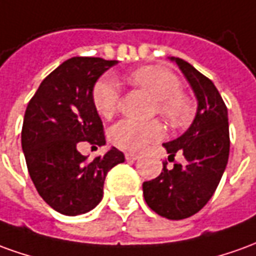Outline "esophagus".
Masks as SVG:
<instances>
[{
    "instance_id": "esophagus-1",
    "label": "esophagus",
    "mask_w": 256,
    "mask_h": 256,
    "mask_svg": "<svg viewBox=\"0 0 256 256\" xmlns=\"http://www.w3.org/2000/svg\"><path fill=\"white\" fill-rule=\"evenodd\" d=\"M124 158L128 159V160H136V159L138 158V154L126 152V154H124Z\"/></svg>"
}]
</instances>
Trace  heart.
Masks as SVG:
<instances>
[{"instance_id": "obj_1", "label": "heart", "mask_w": 256, "mask_h": 256, "mask_svg": "<svg viewBox=\"0 0 256 256\" xmlns=\"http://www.w3.org/2000/svg\"><path fill=\"white\" fill-rule=\"evenodd\" d=\"M134 84L146 88L156 98V110L173 124H182L190 116L191 105L182 96V83L176 74L169 70L144 66L130 74ZM120 101V88L110 76L98 78L92 88V104L98 114L110 118L118 110ZM164 128L158 120L138 122L133 119H122L112 126L110 141L119 148L128 151H140L146 144L162 138Z\"/></svg>"}]
</instances>
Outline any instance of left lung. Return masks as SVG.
Instances as JSON below:
<instances>
[{"instance_id":"obj_1","label":"left lung","mask_w":256,"mask_h":256,"mask_svg":"<svg viewBox=\"0 0 256 256\" xmlns=\"http://www.w3.org/2000/svg\"><path fill=\"white\" fill-rule=\"evenodd\" d=\"M198 100V110L190 128L178 138L164 144L174 160L178 152L183 164L174 161L173 168H164L158 178L142 183L146 205L170 220L196 215L214 196L230 151L228 106L212 80L198 72L182 58H174Z\"/></svg>"}]
</instances>
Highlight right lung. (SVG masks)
I'll return each instance as SVG.
<instances>
[{
  "mask_svg": "<svg viewBox=\"0 0 256 256\" xmlns=\"http://www.w3.org/2000/svg\"><path fill=\"white\" fill-rule=\"evenodd\" d=\"M116 60L74 56L41 82L28 101L22 126V150L40 196L62 215L76 216L102 200L106 173L124 155L112 148L88 160L82 141L105 144L104 126L92 104L97 78Z\"/></svg>",
  "mask_w": 256,
  "mask_h": 256,
  "instance_id": "add662e5",
  "label": "right lung"
}]
</instances>
